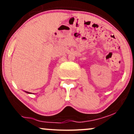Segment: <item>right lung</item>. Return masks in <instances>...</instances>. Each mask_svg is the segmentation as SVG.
I'll list each match as a JSON object with an SVG mask.
<instances>
[{"label":"right lung","mask_w":134,"mask_h":134,"mask_svg":"<svg viewBox=\"0 0 134 134\" xmlns=\"http://www.w3.org/2000/svg\"><path fill=\"white\" fill-rule=\"evenodd\" d=\"M26 93H29V94L31 93H29V92H27V91H26Z\"/></svg>","instance_id":"1"}]
</instances>
